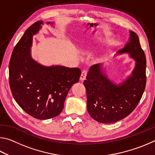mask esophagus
Returning <instances> with one entry per match:
<instances>
[{
    "mask_svg": "<svg viewBox=\"0 0 155 155\" xmlns=\"http://www.w3.org/2000/svg\"><path fill=\"white\" fill-rule=\"evenodd\" d=\"M87 74V70H83V71H82V73H81V77H80V79H81V81H83L85 79Z\"/></svg>",
    "mask_w": 155,
    "mask_h": 155,
    "instance_id": "34e87169",
    "label": "esophagus"
}]
</instances>
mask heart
<instances>
[{"label": "heart", "mask_w": 155, "mask_h": 155, "mask_svg": "<svg viewBox=\"0 0 155 155\" xmlns=\"http://www.w3.org/2000/svg\"><path fill=\"white\" fill-rule=\"evenodd\" d=\"M90 48V46L87 45V46H86V47H85V50H88V49Z\"/></svg>", "instance_id": "obj_1"}]
</instances>
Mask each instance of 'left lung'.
I'll list each match as a JSON object with an SVG mask.
<instances>
[{
    "instance_id": "1",
    "label": "left lung",
    "mask_w": 155,
    "mask_h": 155,
    "mask_svg": "<svg viewBox=\"0 0 155 155\" xmlns=\"http://www.w3.org/2000/svg\"><path fill=\"white\" fill-rule=\"evenodd\" d=\"M118 54L129 53L135 67L130 77L116 85L104 74L101 65L90 68L84 85L90 116L101 123H114L124 118L137 106L146 84V59L137 34L130 31V39Z\"/></svg>"
}]
</instances>
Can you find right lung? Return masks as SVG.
Masks as SVG:
<instances>
[{
  "label": "right lung",
  "mask_w": 155,
  "mask_h": 155,
  "mask_svg": "<svg viewBox=\"0 0 155 155\" xmlns=\"http://www.w3.org/2000/svg\"><path fill=\"white\" fill-rule=\"evenodd\" d=\"M42 24L37 21L28 27L15 46L9 64V81L21 108L36 119L47 120L61 114L68 91L78 82L81 71L61 65L44 66L32 59L33 36Z\"/></svg>",
  "instance_id": "obj_1"
}]
</instances>
